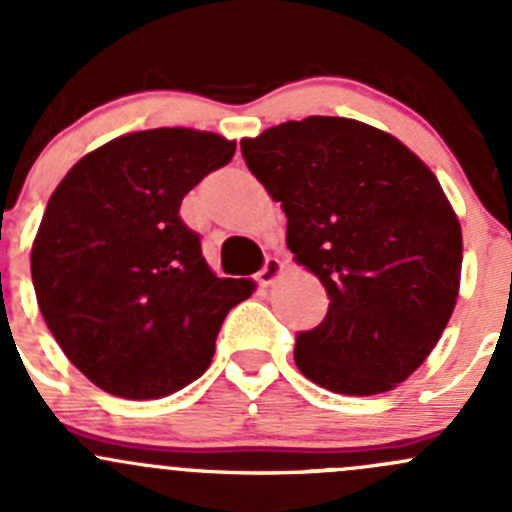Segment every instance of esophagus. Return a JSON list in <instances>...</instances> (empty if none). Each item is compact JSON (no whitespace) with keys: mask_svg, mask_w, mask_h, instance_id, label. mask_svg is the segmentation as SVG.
Returning <instances> with one entry per match:
<instances>
[{"mask_svg":"<svg viewBox=\"0 0 512 512\" xmlns=\"http://www.w3.org/2000/svg\"><path fill=\"white\" fill-rule=\"evenodd\" d=\"M282 270H285V265H282V260H277V257H267L265 267H262L260 272H257V282L265 287H270L272 282L280 280Z\"/></svg>","mask_w":512,"mask_h":512,"instance_id":"obj_1","label":"esophagus"}]
</instances>
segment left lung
Returning <instances> with one entry per match:
<instances>
[{"label": "left lung", "instance_id": "8db88e82", "mask_svg": "<svg viewBox=\"0 0 512 512\" xmlns=\"http://www.w3.org/2000/svg\"><path fill=\"white\" fill-rule=\"evenodd\" d=\"M287 215V247L329 297L294 364L344 396L396 389L441 339L461 287V223L441 183L391 133L309 116L240 141Z\"/></svg>", "mask_w": 512, "mask_h": 512}]
</instances>
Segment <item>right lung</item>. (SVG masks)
Here are the masks:
<instances>
[{"instance_id":"right-lung-1","label":"right lung","mask_w":512,"mask_h":512,"mask_svg":"<svg viewBox=\"0 0 512 512\" xmlns=\"http://www.w3.org/2000/svg\"><path fill=\"white\" fill-rule=\"evenodd\" d=\"M235 141L153 128L86 153L56 185L32 247V282L61 352L98 389L160 399L198 379L223 319L255 289L218 277L180 203Z\"/></svg>"}]
</instances>
